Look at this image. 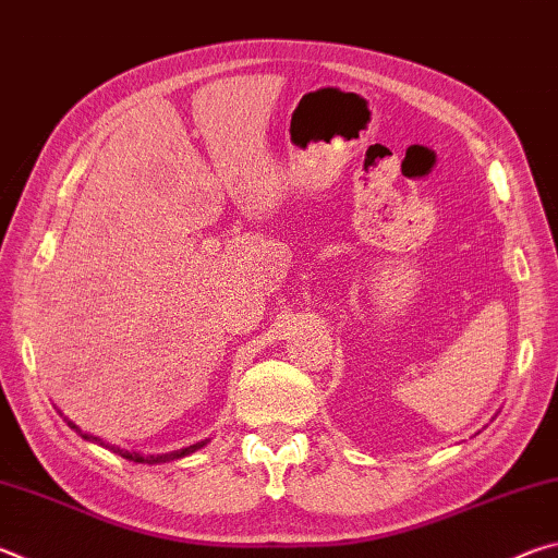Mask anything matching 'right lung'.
<instances>
[{"instance_id":"add662e5","label":"right lung","mask_w":558,"mask_h":558,"mask_svg":"<svg viewBox=\"0 0 558 558\" xmlns=\"http://www.w3.org/2000/svg\"><path fill=\"white\" fill-rule=\"evenodd\" d=\"M69 426L73 428V430H78L81 433V428L75 426V423H71L69 421ZM83 438L86 440H90V442H98V446H102V448H108V450H112V452H118L120 458H125V460H132V462H147V465H157V462H169V460H179V458H184V456H189V452H194V450H199V448H204L206 446V440H202V442H196V446H189V448H182V450H174V452H162V456H140V452H130V450H122V448H118V446H110V442H106V440H100V438H96V436H90V433H81Z\"/></svg>"}]
</instances>
